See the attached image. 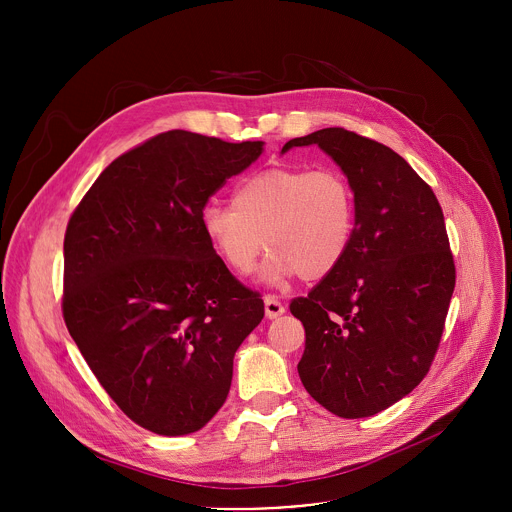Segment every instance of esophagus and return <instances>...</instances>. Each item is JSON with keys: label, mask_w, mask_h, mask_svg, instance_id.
I'll list each match as a JSON object with an SVG mask.
<instances>
[{"label": "esophagus", "mask_w": 512, "mask_h": 512, "mask_svg": "<svg viewBox=\"0 0 512 512\" xmlns=\"http://www.w3.org/2000/svg\"><path fill=\"white\" fill-rule=\"evenodd\" d=\"M283 312H285V308H283V304L275 296H265V316L269 320L279 318Z\"/></svg>", "instance_id": "34e87169"}]
</instances>
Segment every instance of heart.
<instances>
[{
  "mask_svg": "<svg viewBox=\"0 0 512 512\" xmlns=\"http://www.w3.org/2000/svg\"><path fill=\"white\" fill-rule=\"evenodd\" d=\"M200 225L212 251L235 273L253 271L265 245L263 277L318 281L346 257L356 229V194L334 166H277L245 178L233 206L208 204Z\"/></svg>",
  "mask_w": 512,
  "mask_h": 512,
  "instance_id": "1",
  "label": "heart"
}]
</instances>
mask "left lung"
Wrapping results in <instances>:
<instances>
[{
  "instance_id": "8db88e82",
  "label": "left lung",
  "mask_w": 512,
  "mask_h": 512,
  "mask_svg": "<svg viewBox=\"0 0 512 512\" xmlns=\"http://www.w3.org/2000/svg\"><path fill=\"white\" fill-rule=\"evenodd\" d=\"M316 143L350 178L356 229L342 263L289 304L306 330V391L344 419L409 395L440 346L456 265L433 190L387 145L342 127L289 139Z\"/></svg>"
}]
</instances>
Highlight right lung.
<instances>
[{"label": "right lung", "mask_w": 512, "mask_h": 512, "mask_svg": "<svg viewBox=\"0 0 512 512\" xmlns=\"http://www.w3.org/2000/svg\"><path fill=\"white\" fill-rule=\"evenodd\" d=\"M263 141L172 129L113 160L64 235L62 316L97 381L158 435L204 427L263 300L206 241L200 214Z\"/></svg>", "instance_id": "add662e5"}]
</instances>
